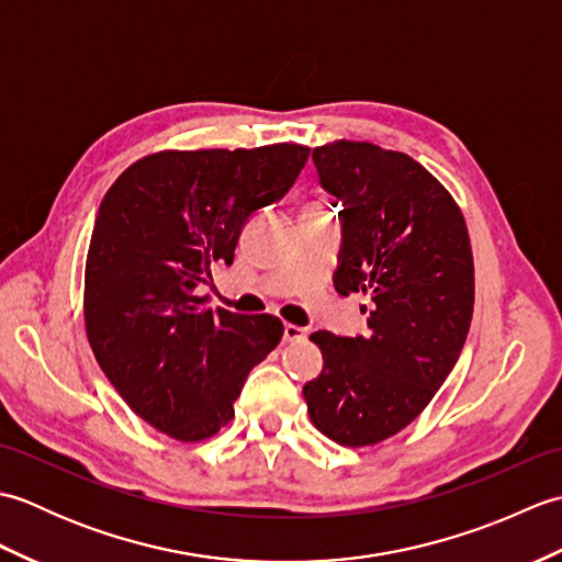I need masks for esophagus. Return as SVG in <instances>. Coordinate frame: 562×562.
<instances>
[{"mask_svg":"<svg viewBox=\"0 0 562 562\" xmlns=\"http://www.w3.org/2000/svg\"><path fill=\"white\" fill-rule=\"evenodd\" d=\"M304 336H306L304 328L294 326V324H284V330H282L284 342H300V340H304Z\"/></svg>","mask_w":562,"mask_h":562,"instance_id":"obj_1","label":"esophagus"}]
</instances>
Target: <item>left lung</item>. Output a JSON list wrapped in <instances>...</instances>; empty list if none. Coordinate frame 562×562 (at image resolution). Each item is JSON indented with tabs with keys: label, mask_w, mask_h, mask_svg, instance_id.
<instances>
[{
	"label": "left lung",
	"mask_w": 562,
	"mask_h": 562,
	"mask_svg": "<svg viewBox=\"0 0 562 562\" xmlns=\"http://www.w3.org/2000/svg\"><path fill=\"white\" fill-rule=\"evenodd\" d=\"M312 159L342 207L333 282L372 304L367 336L314 333L324 369L302 393L321 432L367 447L411 425L457 364L473 316L471 241L447 188L408 154L333 142Z\"/></svg>",
	"instance_id": "obj_1"
}]
</instances>
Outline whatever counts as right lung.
<instances>
[{
  "instance_id": "obj_1",
  "label": "right lung",
  "mask_w": 562,
  "mask_h": 562,
  "mask_svg": "<svg viewBox=\"0 0 562 562\" xmlns=\"http://www.w3.org/2000/svg\"><path fill=\"white\" fill-rule=\"evenodd\" d=\"M308 147L159 151L105 193L83 274L91 350L142 420L200 441L234 417L250 369L282 338L280 318L200 306L212 266H232L246 220L288 195Z\"/></svg>"
}]
</instances>
